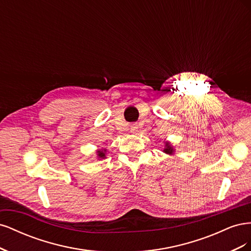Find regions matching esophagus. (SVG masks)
I'll use <instances>...</instances> for the list:
<instances>
[{
	"label": "esophagus",
	"mask_w": 251,
	"mask_h": 251,
	"mask_svg": "<svg viewBox=\"0 0 251 251\" xmlns=\"http://www.w3.org/2000/svg\"><path fill=\"white\" fill-rule=\"evenodd\" d=\"M137 128H138V126H137V125H132V126H130V131H131L132 133H136V132H137Z\"/></svg>",
	"instance_id": "obj_1"
}]
</instances>
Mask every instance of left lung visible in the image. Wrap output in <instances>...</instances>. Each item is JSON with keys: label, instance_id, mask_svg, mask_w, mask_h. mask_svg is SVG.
I'll return each mask as SVG.
<instances>
[{"label": "left lung", "instance_id": "8db88e82", "mask_svg": "<svg viewBox=\"0 0 251 251\" xmlns=\"http://www.w3.org/2000/svg\"><path fill=\"white\" fill-rule=\"evenodd\" d=\"M163 142H164V148L162 150L163 153L170 156L175 155V153H176V149H175L173 144L170 141H163Z\"/></svg>", "mask_w": 251, "mask_h": 251}]
</instances>
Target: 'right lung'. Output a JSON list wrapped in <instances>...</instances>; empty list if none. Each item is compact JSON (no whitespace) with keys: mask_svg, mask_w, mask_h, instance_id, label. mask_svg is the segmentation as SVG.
I'll return each mask as SVG.
<instances>
[{"mask_svg":"<svg viewBox=\"0 0 251 251\" xmlns=\"http://www.w3.org/2000/svg\"><path fill=\"white\" fill-rule=\"evenodd\" d=\"M105 154H107V150H105V149H101V150L96 151V157H97V159H100V160L105 158Z\"/></svg>","mask_w":251,"mask_h":251,"instance_id":"1","label":"right lung"}]
</instances>
